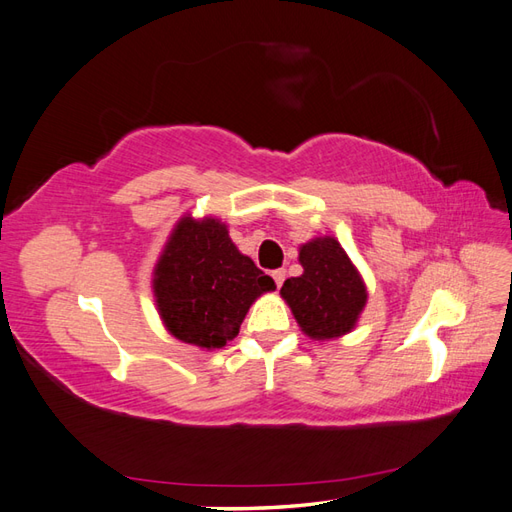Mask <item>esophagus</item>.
Here are the masks:
<instances>
[{"mask_svg":"<svg viewBox=\"0 0 512 512\" xmlns=\"http://www.w3.org/2000/svg\"><path fill=\"white\" fill-rule=\"evenodd\" d=\"M271 276H273V280H276V284H278V289H280V286H282V282H284V278H286V271H284V269H276V271H273V273H271Z\"/></svg>","mask_w":512,"mask_h":512,"instance_id":"esophagus-1","label":"esophagus"}]
</instances>
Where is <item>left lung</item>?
<instances>
[{"label":"left lung","mask_w":512,"mask_h":512,"mask_svg":"<svg viewBox=\"0 0 512 512\" xmlns=\"http://www.w3.org/2000/svg\"><path fill=\"white\" fill-rule=\"evenodd\" d=\"M302 276L289 278L280 295L308 339L332 341L350 334L367 306V284L334 236L299 245Z\"/></svg>","instance_id":"obj_1"}]
</instances>
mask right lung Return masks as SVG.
Returning <instances> with one entry per match:
<instances>
[{"label": "right lung", "mask_w": 512, "mask_h": 512, "mask_svg": "<svg viewBox=\"0 0 512 512\" xmlns=\"http://www.w3.org/2000/svg\"><path fill=\"white\" fill-rule=\"evenodd\" d=\"M276 282L241 254L217 217L184 215L152 271V293L165 330L202 350H221L256 299Z\"/></svg>", "instance_id": "obj_1"}]
</instances>
